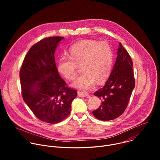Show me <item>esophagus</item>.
I'll list each match as a JSON object with an SVG mask.
<instances>
[{
    "mask_svg": "<svg viewBox=\"0 0 160 160\" xmlns=\"http://www.w3.org/2000/svg\"><path fill=\"white\" fill-rule=\"evenodd\" d=\"M88 93L87 92H85V91H78V96L79 97H82V98H86L88 96Z\"/></svg>",
    "mask_w": 160,
    "mask_h": 160,
    "instance_id": "esophagus-1",
    "label": "esophagus"
}]
</instances>
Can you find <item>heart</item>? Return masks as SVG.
Wrapping results in <instances>:
<instances>
[{
	"mask_svg": "<svg viewBox=\"0 0 160 160\" xmlns=\"http://www.w3.org/2000/svg\"><path fill=\"white\" fill-rule=\"evenodd\" d=\"M70 52L71 57L62 56L59 58L58 70L65 78L72 80L77 77V64H82L84 73L74 82L73 87L88 90L96 81L98 83H103L110 76L114 53L108 43L83 40L71 46Z\"/></svg>",
	"mask_w": 160,
	"mask_h": 160,
	"instance_id": "1",
	"label": "heart"
}]
</instances>
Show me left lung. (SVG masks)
<instances>
[{
	"mask_svg": "<svg viewBox=\"0 0 160 160\" xmlns=\"http://www.w3.org/2000/svg\"><path fill=\"white\" fill-rule=\"evenodd\" d=\"M131 57L119 43L115 66L105 85L94 94L102 100V104L92 111L94 116L102 121L115 119L122 115L128 104L135 87Z\"/></svg>",
	"mask_w": 160,
	"mask_h": 160,
	"instance_id": "1",
	"label": "left lung"
}]
</instances>
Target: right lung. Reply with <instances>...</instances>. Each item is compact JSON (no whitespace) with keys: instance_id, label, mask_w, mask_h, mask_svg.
Listing matches in <instances>:
<instances>
[{"instance_id":"add662e5","label":"right lung","mask_w":160,"mask_h":160,"mask_svg":"<svg viewBox=\"0 0 160 160\" xmlns=\"http://www.w3.org/2000/svg\"><path fill=\"white\" fill-rule=\"evenodd\" d=\"M62 37H51L30 49L22 62L19 78L22 96L35 116L42 122L57 123L70 115L77 92L66 86L59 76L54 52Z\"/></svg>"}]
</instances>
